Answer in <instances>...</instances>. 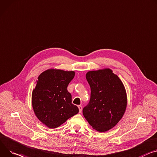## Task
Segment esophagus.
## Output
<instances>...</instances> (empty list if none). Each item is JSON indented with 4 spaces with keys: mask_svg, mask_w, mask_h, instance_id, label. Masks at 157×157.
<instances>
[{
    "mask_svg": "<svg viewBox=\"0 0 157 157\" xmlns=\"http://www.w3.org/2000/svg\"><path fill=\"white\" fill-rule=\"evenodd\" d=\"M78 108L79 110V113H81L82 111V106L81 105H78Z\"/></svg>",
    "mask_w": 157,
    "mask_h": 157,
    "instance_id": "esophagus-1",
    "label": "esophagus"
}]
</instances>
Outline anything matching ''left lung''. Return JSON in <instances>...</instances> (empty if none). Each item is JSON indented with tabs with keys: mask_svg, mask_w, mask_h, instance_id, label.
I'll return each mask as SVG.
<instances>
[{
	"mask_svg": "<svg viewBox=\"0 0 157 157\" xmlns=\"http://www.w3.org/2000/svg\"><path fill=\"white\" fill-rule=\"evenodd\" d=\"M91 97L82 114L93 129L105 132L123 117L127 105L124 85L110 69L89 71L86 75Z\"/></svg>",
	"mask_w": 157,
	"mask_h": 157,
	"instance_id": "obj_1",
	"label": "left lung"
}]
</instances>
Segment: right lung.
<instances>
[{
  "label": "right lung",
  "instance_id": "obj_1",
  "mask_svg": "<svg viewBox=\"0 0 157 157\" xmlns=\"http://www.w3.org/2000/svg\"><path fill=\"white\" fill-rule=\"evenodd\" d=\"M75 75V71L50 69L38 77L32 93V105L37 118L49 128L61 126L79 112L67 90Z\"/></svg>",
  "mask_w": 157,
  "mask_h": 157
}]
</instances>
